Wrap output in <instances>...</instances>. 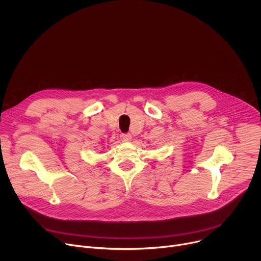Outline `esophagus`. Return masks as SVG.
<instances>
[{
  "mask_svg": "<svg viewBox=\"0 0 261 261\" xmlns=\"http://www.w3.org/2000/svg\"><path fill=\"white\" fill-rule=\"evenodd\" d=\"M121 139L123 141H131L132 139V136L130 133H127V134H121Z\"/></svg>",
  "mask_w": 261,
  "mask_h": 261,
  "instance_id": "1",
  "label": "esophagus"
}]
</instances>
